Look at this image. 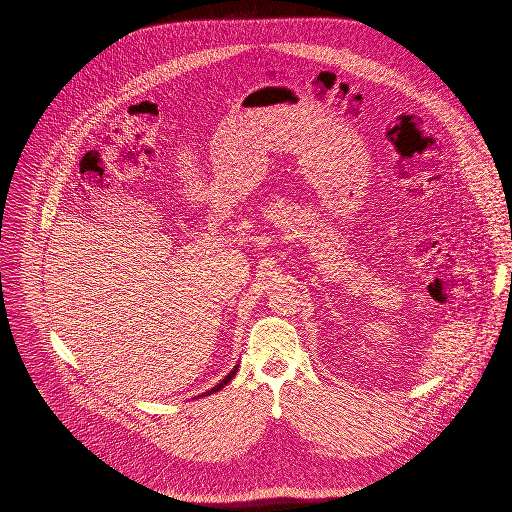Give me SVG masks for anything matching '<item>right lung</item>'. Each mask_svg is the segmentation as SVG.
<instances>
[{"label":"right lung","mask_w":512,"mask_h":512,"mask_svg":"<svg viewBox=\"0 0 512 512\" xmlns=\"http://www.w3.org/2000/svg\"><path fill=\"white\" fill-rule=\"evenodd\" d=\"M236 372H238V365L234 366V370H232L228 376H224V380H220L219 384H217L213 390L205 391V393H201V395H211V393H215V391L222 390V388L236 376Z\"/></svg>","instance_id":"1"}]
</instances>
